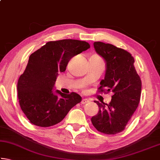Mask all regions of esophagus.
<instances>
[{"label":"esophagus","instance_id":"1","mask_svg":"<svg viewBox=\"0 0 160 160\" xmlns=\"http://www.w3.org/2000/svg\"><path fill=\"white\" fill-rule=\"evenodd\" d=\"M89 102V99H83L82 100V102H81V104H87V103Z\"/></svg>","mask_w":160,"mask_h":160}]
</instances>
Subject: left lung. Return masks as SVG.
Masks as SVG:
<instances>
[{"instance_id": "8db88e82", "label": "left lung", "mask_w": 160, "mask_h": 160, "mask_svg": "<svg viewBox=\"0 0 160 160\" xmlns=\"http://www.w3.org/2000/svg\"><path fill=\"white\" fill-rule=\"evenodd\" d=\"M97 53L107 63L104 79L100 82L99 92L112 91L109 104L94 101L99 107L91 118L97 131L108 135L122 132L136 110L140 99L142 82L134 66V58L128 51L110 44L95 42Z\"/></svg>"}]
</instances>
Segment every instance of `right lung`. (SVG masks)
<instances>
[{
	"instance_id": "right-lung-1",
	"label": "right lung",
	"mask_w": 160,
	"mask_h": 160,
	"mask_svg": "<svg viewBox=\"0 0 160 160\" xmlns=\"http://www.w3.org/2000/svg\"><path fill=\"white\" fill-rule=\"evenodd\" d=\"M90 47L88 42L76 39L51 41L29 56L18 81V96L30 123L40 127L56 125L81 102L77 93L56 90L54 94L52 90L58 73L66 70L70 59Z\"/></svg>"
}]
</instances>
